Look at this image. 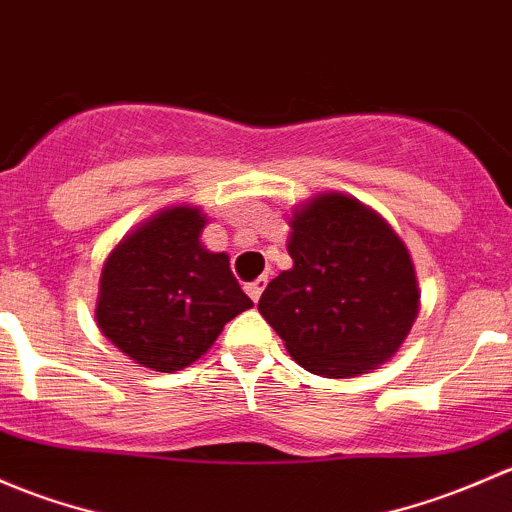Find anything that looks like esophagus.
I'll return each instance as SVG.
<instances>
[{
    "label": "esophagus",
    "instance_id": "esophagus-1",
    "mask_svg": "<svg viewBox=\"0 0 512 512\" xmlns=\"http://www.w3.org/2000/svg\"><path fill=\"white\" fill-rule=\"evenodd\" d=\"M266 283H268V278L266 276H258L256 281H251V283H246V293H249V298L254 300V303H258V298H261V293H263V288H266Z\"/></svg>",
    "mask_w": 512,
    "mask_h": 512
}]
</instances>
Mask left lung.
<instances>
[{
  "mask_svg": "<svg viewBox=\"0 0 512 512\" xmlns=\"http://www.w3.org/2000/svg\"><path fill=\"white\" fill-rule=\"evenodd\" d=\"M286 249L293 266L258 313L308 372L350 379L392 360L421 305L407 244L382 214L342 192L295 204Z\"/></svg>",
  "mask_w": 512,
  "mask_h": 512,
  "instance_id": "8db88e82",
  "label": "left lung"
}]
</instances>
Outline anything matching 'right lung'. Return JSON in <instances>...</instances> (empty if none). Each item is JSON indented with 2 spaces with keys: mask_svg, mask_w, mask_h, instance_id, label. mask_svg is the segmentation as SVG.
<instances>
[{
  "mask_svg": "<svg viewBox=\"0 0 512 512\" xmlns=\"http://www.w3.org/2000/svg\"><path fill=\"white\" fill-rule=\"evenodd\" d=\"M207 224L199 207L172 204L130 229L105 258L96 323L135 365L184 370L229 320L254 308L231 273L229 254L202 244Z\"/></svg>",
  "mask_w": 512,
  "mask_h": 512,
  "instance_id": "add662e5",
  "label": "right lung"
}]
</instances>
